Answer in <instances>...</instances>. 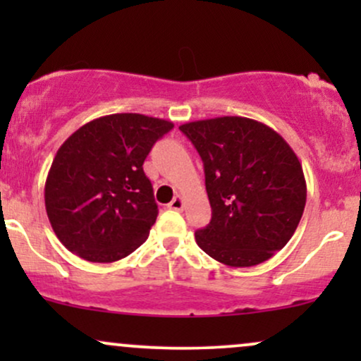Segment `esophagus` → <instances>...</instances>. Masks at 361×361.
<instances>
[{
    "label": "esophagus",
    "instance_id": "obj_1",
    "mask_svg": "<svg viewBox=\"0 0 361 361\" xmlns=\"http://www.w3.org/2000/svg\"><path fill=\"white\" fill-rule=\"evenodd\" d=\"M183 205H185L183 197H181V195H178V197H175L171 202H169L168 209H171V210H181V209H183Z\"/></svg>",
    "mask_w": 361,
    "mask_h": 361
}]
</instances>
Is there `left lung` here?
<instances>
[{
	"label": "left lung",
	"mask_w": 361,
	"mask_h": 361,
	"mask_svg": "<svg viewBox=\"0 0 361 361\" xmlns=\"http://www.w3.org/2000/svg\"><path fill=\"white\" fill-rule=\"evenodd\" d=\"M204 161L212 219L195 233L210 258L234 268L270 259L304 214L302 164L279 132L258 120L217 117L180 126Z\"/></svg>",
	"instance_id": "1"
}]
</instances>
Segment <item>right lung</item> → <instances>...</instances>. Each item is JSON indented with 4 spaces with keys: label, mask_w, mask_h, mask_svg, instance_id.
<instances>
[{
    "label": "right lung",
    "mask_w": 361,
    "mask_h": 361,
    "mask_svg": "<svg viewBox=\"0 0 361 361\" xmlns=\"http://www.w3.org/2000/svg\"><path fill=\"white\" fill-rule=\"evenodd\" d=\"M173 122L114 114L78 128L45 180V210L59 241L91 263H114L147 239L157 217L142 164Z\"/></svg>",
    "instance_id": "add662e5"
}]
</instances>
